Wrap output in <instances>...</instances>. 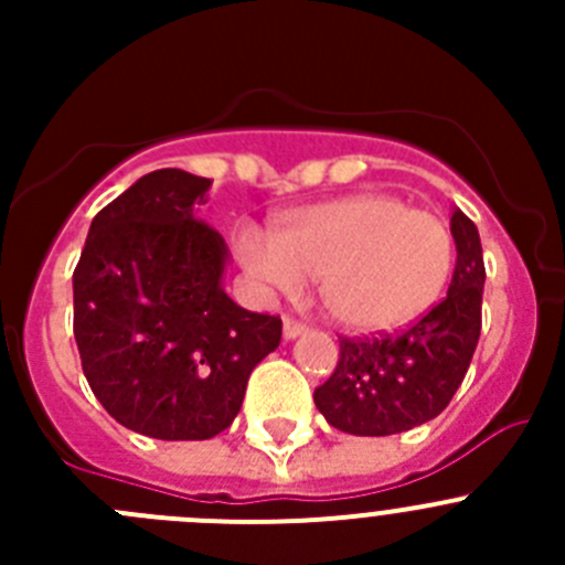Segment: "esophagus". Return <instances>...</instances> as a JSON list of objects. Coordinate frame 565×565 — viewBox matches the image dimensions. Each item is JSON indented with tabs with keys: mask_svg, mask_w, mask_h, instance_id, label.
Instances as JSON below:
<instances>
[{
	"mask_svg": "<svg viewBox=\"0 0 565 565\" xmlns=\"http://www.w3.org/2000/svg\"><path fill=\"white\" fill-rule=\"evenodd\" d=\"M302 333H306V326H302V322H297V319H291V317L282 319V339H286V342L302 337Z\"/></svg>",
	"mask_w": 565,
	"mask_h": 565,
	"instance_id": "1",
	"label": "esophagus"
}]
</instances>
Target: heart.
Masks as SVG:
<instances>
[{"label": "heart", "instance_id": "obj_1", "mask_svg": "<svg viewBox=\"0 0 565 565\" xmlns=\"http://www.w3.org/2000/svg\"><path fill=\"white\" fill-rule=\"evenodd\" d=\"M237 257L263 294L297 297L319 279L328 317L353 333H391L430 311L452 271V234L424 209L364 192L291 214L277 234L237 232Z\"/></svg>", "mask_w": 565, "mask_h": 565}]
</instances>
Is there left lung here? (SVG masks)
I'll use <instances>...</instances> for the list:
<instances>
[{
    "label": "left lung",
    "mask_w": 565,
    "mask_h": 565,
    "mask_svg": "<svg viewBox=\"0 0 565 565\" xmlns=\"http://www.w3.org/2000/svg\"><path fill=\"white\" fill-rule=\"evenodd\" d=\"M456 271L447 297L396 337L342 339L333 376L313 391L317 411L351 436H393L450 404L481 337L483 252L476 223L452 209Z\"/></svg>",
    "instance_id": "obj_1"
}]
</instances>
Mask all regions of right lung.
Segmentation results:
<instances>
[{"instance_id":"obj_1","label":"right lung","mask_w":565,"mask_h":565,"mask_svg":"<svg viewBox=\"0 0 565 565\" xmlns=\"http://www.w3.org/2000/svg\"><path fill=\"white\" fill-rule=\"evenodd\" d=\"M212 186L158 169L93 217L73 271V333L104 411L161 441H203L243 407L252 371L282 337L279 317L223 288L228 248L198 221Z\"/></svg>"}]
</instances>
